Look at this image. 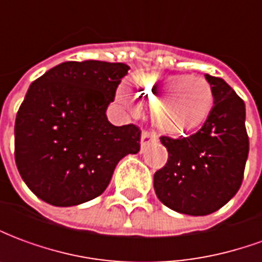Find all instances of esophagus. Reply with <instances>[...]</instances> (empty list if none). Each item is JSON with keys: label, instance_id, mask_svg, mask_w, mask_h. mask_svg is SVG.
<instances>
[{"label": "esophagus", "instance_id": "1", "mask_svg": "<svg viewBox=\"0 0 262 262\" xmlns=\"http://www.w3.org/2000/svg\"><path fill=\"white\" fill-rule=\"evenodd\" d=\"M158 141V135L154 133V131H144L142 135H141V146L142 149L145 148L146 145H149L152 142H157Z\"/></svg>", "mask_w": 262, "mask_h": 262}]
</instances>
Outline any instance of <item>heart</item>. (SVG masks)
I'll return each mask as SVG.
<instances>
[{"instance_id": "1", "label": "heart", "mask_w": 262, "mask_h": 262, "mask_svg": "<svg viewBox=\"0 0 262 262\" xmlns=\"http://www.w3.org/2000/svg\"><path fill=\"white\" fill-rule=\"evenodd\" d=\"M133 92L121 87L117 97L131 108L152 106V118L159 129L185 135L200 128L214 107V93L205 77L189 75L141 73L133 80Z\"/></svg>"}]
</instances>
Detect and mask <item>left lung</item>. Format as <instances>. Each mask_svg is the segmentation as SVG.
I'll return each mask as SVG.
<instances>
[{"label": "left lung", "instance_id": "obj_1", "mask_svg": "<svg viewBox=\"0 0 262 262\" xmlns=\"http://www.w3.org/2000/svg\"><path fill=\"white\" fill-rule=\"evenodd\" d=\"M205 77L214 93L210 117L190 137H161L168 161L154 175L158 199L190 216L210 214L238 192L248 157L244 101L223 79Z\"/></svg>", "mask_w": 262, "mask_h": 262}]
</instances>
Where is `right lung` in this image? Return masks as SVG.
Segmentation results:
<instances>
[{"label": "right lung", "mask_w": 262, "mask_h": 262, "mask_svg": "<svg viewBox=\"0 0 262 262\" xmlns=\"http://www.w3.org/2000/svg\"><path fill=\"white\" fill-rule=\"evenodd\" d=\"M124 63L64 62L33 81L15 120V162L33 193L53 206H76L105 190L120 159L141 148L134 124L113 125Z\"/></svg>", "instance_id": "right-lung-1"}]
</instances>
